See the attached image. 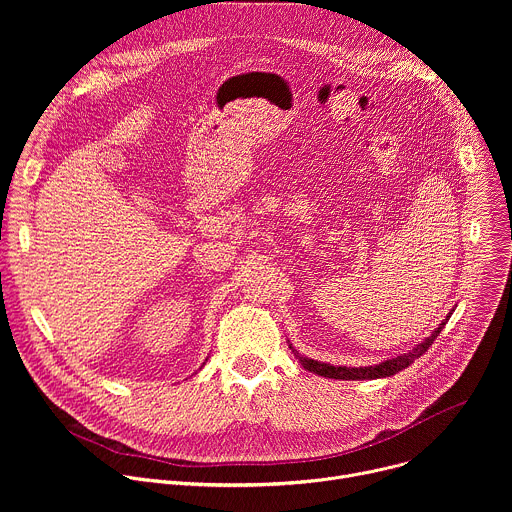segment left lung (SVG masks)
I'll use <instances>...</instances> for the list:
<instances>
[{
  "mask_svg": "<svg viewBox=\"0 0 512 512\" xmlns=\"http://www.w3.org/2000/svg\"><path fill=\"white\" fill-rule=\"evenodd\" d=\"M448 320H450V316L431 332V336H427L423 342H419L413 350H409V352H405V354H401V356H397V358L383 360V362L375 364V367H358V369H356V367H354V369H352V367H332V364H326V362H318V360L300 356V354L294 350V346H289V348L296 352V356H298V360L302 362L304 369H308L310 373H316V375H320V377L342 379V381H371V379H383V377H393V375H397L399 371L407 369L415 358H419L421 354H425L427 348L433 344V340H435L437 336H440V332L444 330V326H446Z\"/></svg>",
  "mask_w": 512,
  "mask_h": 512,
  "instance_id": "obj_1",
  "label": "left lung"
}]
</instances>
